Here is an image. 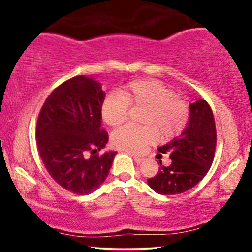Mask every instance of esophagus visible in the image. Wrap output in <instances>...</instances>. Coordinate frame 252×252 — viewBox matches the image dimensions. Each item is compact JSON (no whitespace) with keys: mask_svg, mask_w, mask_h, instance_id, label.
<instances>
[{"mask_svg":"<svg viewBox=\"0 0 252 252\" xmlns=\"http://www.w3.org/2000/svg\"><path fill=\"white\" fill-rule=\"evenodd\" d=\"M130 155H132V157L134 158V160H135V163H137V164H141L144 160L143 157L137 156V155H134V154H130Z\"/></svg>","mask_w":252,"mask_h":252,"instance_id":"esophagus-1","label":"esophagus"}]
</instances>
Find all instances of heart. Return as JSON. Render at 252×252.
I'll return each mask as SVG.
<instances>
[{
  "mask_svg": "<svg viewBox=\"0 0 252 252\" xmlns=\"http://www.w3.org/2000/svg\"><path fill=\"white\" fill-rule=\"evenodd\" d=\"M129 108H143L139 118L142 126L126 125L112 133V146L120 150L141 151L158 139H173L185 129L189 118L186 101L156 79H141L125 86L102 103L101 116L106 125L116 127L127 119Z\"/></svg>",
  "mask_w": 252,
  "mask_h": 252,
  "instance_id": "1",
  "label": "heart"
}]
</instances>
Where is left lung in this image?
Returning a JSON list of instances; mask_svg holds the SVG:
<instances>
[{
    "mask_svg": "<svg viewBox=\"0 0 252 252\" xmlns=\"http://www.w3.org/2000/svg\"><path fill=\"white\" fill-rule=\"evenodd\" d=\"M189 120L181 135L158 148L168 153L171 164H160L158 173L148 179L150 188L160 195H177L187 191L205 177L215 158L217 132L212 110L205 99H198L189 105Z\"/></svg>",
    "mask_w": 252,
    "mask_h": 252,
    "instance_id": "1",
    "label": "left lung"
}]
</instances>
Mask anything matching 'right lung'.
Wrapping results in <instances>:
<instances>
[{
    "instance_id": "right-lung-1",
    "label": "right lung",
    "mask_w": 252,
    "mask_h": 252,
    "mask_svg": "<svg viewBox=\"0 0 252 252\" xmlns=\"http://www.w3.org/2000/svg\"><path fill=\"white\" fill-rule=\"evenodd\" d=\"M104 97L98 81L78 75L53 91L37 118L41 159L51 178L73 194L95 191L108 177L117 154H99L109 140L101 128Z\"/></svg>"
}]
</instances>
